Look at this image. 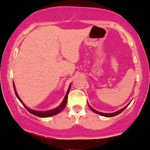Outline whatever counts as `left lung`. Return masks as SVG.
<instances>
[{
	"mask_svg": "<svg viewBox=\"0 0 150 150\" xmlns=\"http://www.w3.org/2000/svg\"><path fill=\"white\" fill-rule=\"evenodd\" d=\"M127 105V106H126V107H125L124 108H122V109H121L120 110H118V111H117L116 112H114V113H110V114H107V113H102V112H98V111H97V110H95L93 109V108H91L89 105H88V106H89V108H91V110H92L93 112H94L95 113H96V114H100V115H101V116H105V117H112V116H116V115L120 114L121 112H123L124 110H125L126 108L128 107V105Z\"/></svg>",
	"mask_w": 150,
	"mask_h": 150,
	"instance_id": "obj_1",
	"label": "left lung"
}]
</instances>
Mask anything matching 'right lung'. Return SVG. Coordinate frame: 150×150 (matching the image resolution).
Masks as SVG:
<instances>
[{
  "label": "right lung",
  "instance_id": "right-lung-1",
  "mask_svg": "<svg viewBox=\"0 0 150 150\" xmlns=\"http://www.w3.org/2000/svg\"><path fill=\"white\" fill-rule=\"evenodd\" d=\"M13 87H14V91H15V93H16V96L17 98L21 103L23 104V106L25 108V109H26L28 112L30 113H31V114L35 115L36 116H38V117H41V118H46V117H49V116H53V115H55L58 114V113H59L61 111H62L64 109L65 107H66V103H67V101H68V93L70 92V87H69L68 91H67V93L66 95V96H65V98L64 99V101L62 103V104L59 106V107L55 108V109H53V110H48V111H45V112H39V111H36V110H30L29 108H27L26 106H25L24 104L22 103V101L19 98V97L18 96V95H17V91L16 90V87H15V84H14V82H13Z\"/></svg>",
  "mask_w": 150,
  "mask_h": 150
}]
</instances>
